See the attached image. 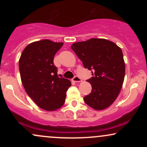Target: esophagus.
<instances>
[{"mask_svg":"<svg viewBox=\"0 0 147 147\" xmlns=\"http://www.w3.org/2000/svg\"><path fill=\"white\" fill-rule=\"evenodd\" d=\"M72 80H73V82H82V79H81L80 77H79L78 76H75V77H74V78L72 79Z\"/></svg>","mask_w":147,"mask_h":147,"instance_id":"34e87169","label":"esophagus"}]
</instances>
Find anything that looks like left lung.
Wrapping results in <instances>:
<instances>
[{"label": "left lung", "mask_w": 147, "mask_h": 147, "mask_svg": "<svg viewBox=\"0 0 147 147\" xmlns=\"http://www.w3.org/2000/svg\"><path fill=\"white\" fill-rule=\"evenodd\" d=\"M71 48L84 68L92 71L88 80L92 91L84 97V102L97 111L109 107L119 95L125 76L121 48L107 39L94 38L73 43Z\"/></svg>", "instance_id": "obj_1"}]
</instances>
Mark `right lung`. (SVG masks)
Wrapping results in <instances>:
<instances>
[{"instance_id": "1", "label": "right lung", "mask_w": 147, "mask_h": 147, "mask_svg": "<svg viewBox=\"0 0 147 147\" xmlns=\"http://www.w3.org/2000/svg\"><path fill=\"white\" fill-rule=\"evenodd\" d=\"M63 45L48 39L33 42L25 47L19 59L23 87L35 104L45 111L60 109L71 86L70 80L57 75L53 63L55 54Z\"/></svg>"}]
</instances>
